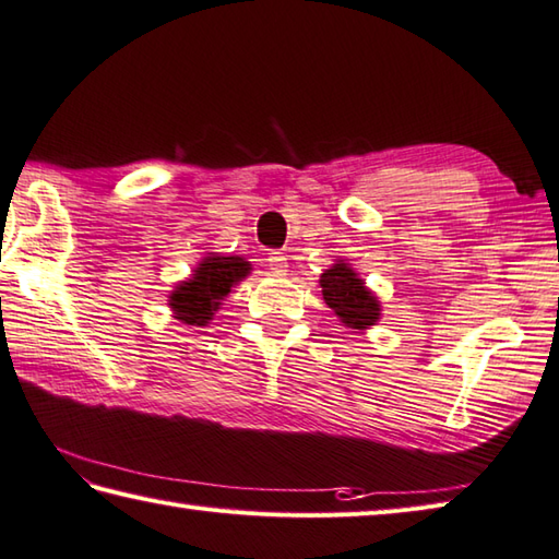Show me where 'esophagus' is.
<instances>
[{
	"label": "esophagus",
	"instance_id": "34e87169",
	"mask_svg": "<svg viewBox=\"0 0 559 559\" xmlns=\"http://www.w3.org/2000/svg\"><path fill=\"white\" fill-rule=\"evenodd\" d=\"M266 266H269L271 276L281 278V276H286V273H288V259L278 254V251H273V254H269V259H266Z\"/></svg>",
	"mask_w": 559,
	"mask_h": 559
}]
</instances>
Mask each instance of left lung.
Masks as SVG:
<instances>
[{"mask_svg": "<svg viewBox=\"0 0 559 559\" xmlns=\"http://www.w3.org/2000/svg\"><path fill=\"white\" fill-rule=\"evenodd\" d=\"M320 286L324 302L348 330L366 332L380 322L382 308L378 295L366 286V281L358 276L346 259H336L322 273Z\"/></svg>", "mask_w": 559, "mask_h": 559, "instance_id": "8db88e82", "label": "left lung"}]
</instances>
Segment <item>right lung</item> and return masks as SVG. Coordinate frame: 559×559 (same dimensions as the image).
<instances>
[{
    "mask_svg": "<svg viewBox=\"0 0 559 559\" xmlns=\"http://www.w3.org/2000/svg\"><path fill=\"white\" fill-rule=\"evenodd\" d=\"M251 273V264L245 257H225L217 251L207 254L195 264L186 281H179L169 293L167 305L171 317L189 326H207L221 310L223 300L239 281Z\"/></svg>",
    "mask_w": 559,
    "mask_h": 559,
    "instance_id": "1",
    "label": "right lung"
}]
</instances>
